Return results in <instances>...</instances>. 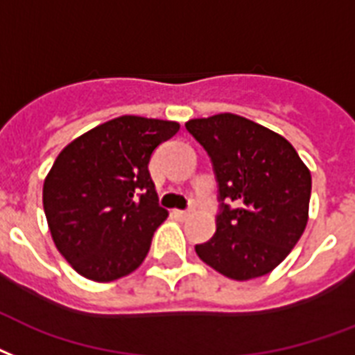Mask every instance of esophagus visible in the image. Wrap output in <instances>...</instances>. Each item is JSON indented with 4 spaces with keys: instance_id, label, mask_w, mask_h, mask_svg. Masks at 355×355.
I'll list each match as a JSON object with an SVG mask.
<instances>
[{
    "instance_id": "1",
    "label": "esophagus",
    "mask_w": 355,
    "mask_h": 355,
    "mask_svg": "<svg viewBox=\"0 0 355 355\" xmlns=\"http://www.w3.org/2000/svg\"><path fill=\"white\" fill-rule=\"evenodd\" d=\"M189 214H191L189 210H175V216H177V218H180V220H186Z\"/></svg>"
}]
</instances>
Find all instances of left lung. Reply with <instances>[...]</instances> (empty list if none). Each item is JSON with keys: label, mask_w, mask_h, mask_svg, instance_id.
Wrapping results in <instances>:
<instances>
[{"label": "left lung", "mask_w": 355, "mask_h": 355, "mask_svg": "<svg viewBox=\"0 0 355 355\" xmlns=\"http://www.w3.org/2000/svg\"><path fill=\"white\" fill-rule=\"evenodd\" d=\"M186 130L212 159L220 199L216 232L196 253L229 279L270 274L305 231L309 169L283 135L240 115L191 119Z\"/></svg>", "instance_id": "obj_1"}]
</instances>
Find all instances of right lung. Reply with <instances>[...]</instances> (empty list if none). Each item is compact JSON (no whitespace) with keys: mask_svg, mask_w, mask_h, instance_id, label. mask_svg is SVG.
<instances>
[{"mask_svg":"<svg viewBox=\"0 0 355 355\" xmlns=\"http://www.w3.org/2000/svg\"><path fill=\"white\" fill-rule=\"evenodd\" d=\"M178 128L173 121L123 115L59 153L42 205L55 248L78 274L107 283L145 261L154 231L167 218L148 162Z\"/></svg>","mask_w":355,"mask_h":355,"instance_id":"obj_1","label":"right lung"}]
</instances>
